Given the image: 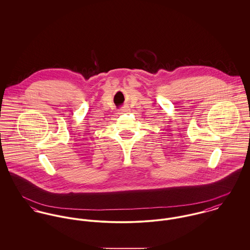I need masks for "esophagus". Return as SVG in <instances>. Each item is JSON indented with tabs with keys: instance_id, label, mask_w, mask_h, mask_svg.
<instances>
[{
	"instance_id": "1",
	"label": "esophagus",
	"mask_w": 250,
	"mask_h": 250,
	"mask_svg": "<svg viewBox=\"0 0 250 250\" xmlns=\"http://www.w3.org/2000/svg\"><path fill=\"white\" fill-rule=\"evenodd\" d=\"M130 110H129V108L128 107H121L120 109H119V112L120 113H127V112H129Z\"/></svg>"
}]
</instances>
